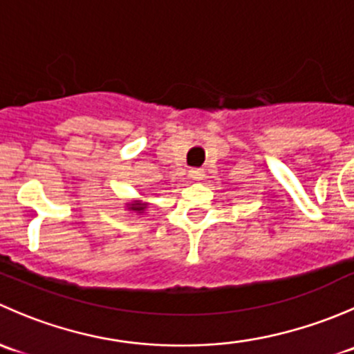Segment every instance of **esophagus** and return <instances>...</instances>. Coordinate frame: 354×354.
<instances>
[{"label": "esophagus", "mask_w": 354, "mask_h": 354, "mask_svg": "<svg viewBox=\"0 0 354 354\" xmlns=\"http://www.w3.org/2000/svg\"><path fill=\"white\" fill-rule=\"evenodd\" d=\"M203 176H205V171L203 169H198V167H195V169H190V178L195 181H202Z\"/></svg>", "instance_id": "34e87169"}]
</instances>
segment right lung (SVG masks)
<instances>
[{"mask_svg":"<svg viewBox=\"0 0 354 354\" xmlns=\"http://www.w3.org/2000/svg\"><path fill=\"white\" fill-rule=\"evenodd\" d=\"M147 207H149V202H144V200L140 198L128 200V202L124 203V209H127L130 214H144L145 210H147Z\"/></svg>","mask_w":354,"mask_h":354,"instance_id":"obj_1","label":"right lung"}]
</instances>
